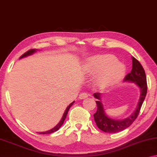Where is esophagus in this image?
Masks as SVG:
<instances>
[{"label":"esophagus","mask_w":157,"mask_h":157,"mask_svg":"<svg viewBox=\"0 0 157 157\" xmlns=\"http://www.w3.org/2000/svg\"><path fill=\"white\" fill-rule=\"evenodd\" d=\"M87 97H88L87 93H86V92H82V93H80V94H79V99H85V98H86Z\"/></svg>","instance_id":"34e87169"}]
</instances>
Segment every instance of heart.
<instances>
[{"label":"heart","mask_w":157,"mask_h":157,"mask_svg":"<svg viewBox=\"0 0 157 157\" xmlns=\"http://www.w3.org/2000/svg\"><path fill=\"white\" fill-rule=\"evenodd\" d=\"M86 67L90 74L97 73L95 82L100 87L115 85L121 80L125 72L124 65L117 61L115 56L111 54L90 58L86 62Z\"/></svg>","instance_id":"heart-1"}]
</instances>
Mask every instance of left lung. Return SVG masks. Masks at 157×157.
<instances>
[{"label":"left lung","mask_w":157,"mask_h":157,"mask_svg":"<svg viewBox=\"0 0 157 157\" xmlns=\"http://www.w3.org/2000/svg\"><path fill=\"white\" fill-rule=\"evenodd\" d=\"M132 59V71L125 77L124 81L132 82H135L140 89V96L138 104L137 105L135 111L129 117L123 120H116L109 118L105 113L104 107L101 102V94L94 93V97L97 99L96 101L97 105V111L94 114V121L97 124V127L100 130L105 132L114 133L118 132L128 128L134 122L135 119L140 113V109L145 99L147 92V84L145 72L143 67L140 64V63L134 57Z\"/></svg>","instance_id":"1"}]
</instances>
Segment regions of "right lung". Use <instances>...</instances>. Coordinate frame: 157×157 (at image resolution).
<instances>
[{
    "instance_id": "add662e5",
    "label": "right lung",
    "mask_w": 157,
    "mask_h": 157,
    "mask_svg": "<svg viewBox=\"0 0 157 157\" xmlns=\"http://www.w3.org/2000/svg\"><path fill=\"white\" fill-rule=\"evenodd\" d=\"M36 49H31V50H29L28 51H27L26 53H25L24 54H23L22 56H21L20 57V58H24V57H27V56H30V55L33 54V53H34V52H36ZM74 102H75V101H72V102L71 103V104H70L69 106L67 107V109H65V111L64 113H63V117H62L61 120H60V121L59 123H58V124L57 125L55 126V127L53 128H52V129H51V130L46 131V132H39V134H51V133L54 132H56V131H57L58 129H59V128H60V127H61V125H63V124L65 119V118H66V116H67V112H68L70 108H71V107L72 106V104H74Z\"/></svg>"
}]
</instances>
